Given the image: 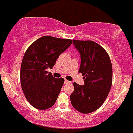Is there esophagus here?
Here are the masks:
<instances>
[{
  "label": "esophagus",
  "instance_id": "1",
  "mask_svg": "<svg viewBox=\"0 0 133 133\" xmlns=\"http://www.w3.org/2000/svg\"><path fill=\"white\" fill-rule=\"evenodd\" d=\"M64 83H65V84H70V83H71V82L69 81V80H64Z\"/></svg>",
  "mask_w": 133,
  "mask_h": 133
}]
</instances>
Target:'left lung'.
<instances>
[{
	"mask_svg": "<svg viewBox=\"0 0 133 133\" xmlns=\"http://www.w3.org/2000/svg\"><path fill=\"white\" fill-rule=\"evenodd\" d=\"M72 41L80 55L78 72L84 76V84L73 83L75 90L70 102L79 112L90 114L99 109L109 94L113 78L111 62L106 51L94 41Z\"/></svg>",
	"mask_w": 133,
	"mask_h": 133,
	"instance_id": "left-lung-1",
	"label": "left lung"
}]
</instances>
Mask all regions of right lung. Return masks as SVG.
Returning <instances> with one entry per match:
<instances>
[{
    "label": "right lung",
    "instance_id": "obj_1",
    "mask_svg": "<svg viewBox=\"0 0 133 133\" xmlns=\"http://www.w3.org/2000/svg\"><path fill=\"white\" fill-rule=\"evenodd\" d=\"M72 41L45 36L34 41L26 50L20 69V82L25 98L40 110L51 108L64 84L63 78H55L47 69H52L61 53Z\"/></svg>",
    "mask_w": 133,
    "mask_h": 133
}]
</instances>
